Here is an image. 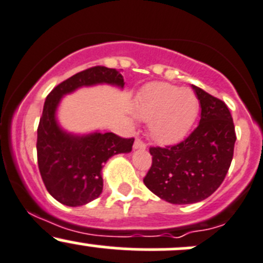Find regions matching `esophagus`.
<instances>
[{"instance_id": "esophagus-1", "label": "esophagus", "mask_w": 263, "mask_h": 263, "mask_svg": "<svg viewBox=\"0 0 263 263\" xmlns=\"http://www.w3.org/2000/svg\"><path fill=\"white\" fill-rule=\"evenodd\" d=\"M134 148H146V144H145L141 139H139V137H137V139L135 140Z\"/></svg>"}]
</instances>
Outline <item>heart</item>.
Wrapping results in <instances>:
<instances>
[{
  "label": "heart",
  "mask_w": 263,
  "mask_h": 263,
  "mask_svg": "<svg viewBox=\"0 0 263 263\" xmlns=\"http://www.w3.org/2000/svg\"><path fill=\"white\" fill-rule=\"evenodd\" d=\"M200 108L197 95L166 82H153L142 89L137 116L148 121V131L159 142H174L187 134Z\"/></svg>",
  "instance_id": "b5f03b06"
}]
</instances>
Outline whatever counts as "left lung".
Wrapping results in <instances>:
<instances>
[{
	"instance_id": "obj_1",
	"label": "left lung",
	"mask_w": 263,
	"mask_h": 263,
	"mask_svg": "<svg viewBox=\"0 0 263 263\" xmlns=\"http://www.w3.org/2000/svg\"><path fill=\"white\" fill-rule=\"evenodd\" d=\"M201 104L198 126L177 145L150 147L145 185L174 205L200 202L220 187L233 160L235 136L229 108L193 85Z\"/></svg>"
}]
</instances>
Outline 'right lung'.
Returning <instances> with one entry per match:
<instances>
[{"label":"right lung","instance_id":"1","mask_svg":"<svg viewBox=\"0 0 263 263\" xmlns=\"http://www.w3.org/2000/svg\"><path fill=\"white\" fill-rule=\"evenodd\" d=\"M123 87L116 68L95 66L58 84L47 97L38 126V168L47 191L66 206H82L100 196L102 168L110 156L132 150L135 139H124L113 132H94L75 136L63 131L55 121L61 98L78 87L97 84Z\"/></svg>","mask_w":263,"mask_h":263}]
</instances>
